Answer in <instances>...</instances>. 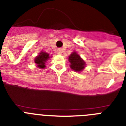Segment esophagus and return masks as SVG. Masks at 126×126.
Here are the masks:
<instances>
[{"label": "esophagus", "instance_id": "obj_1", "mask_svg": "<svg viewBox=\"0 0 126 126\" xmlns=\"http://www.w3.org/2000/svg\"><path fill=\"white\" fill-rule=\"evenodd\" d=\"M57 53H58V54H61V53H62V50H61V48H59L57 50Z\"/></svg>", "mask_w": 126, "mask_h": 126}]
</instances>
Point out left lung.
Wrapping results in <instances>:
<instances>
[{
    "label": "left lung",
    "mask_w": 126,
    "mask_h": 126,
    "mask_svg": "<svg viewBox=\"0 0 126 126\" xmlns=\"http://www.w3.org/2000/svg\"><path fill=\"white\" fill-rule=\"evenodd\" d=\"M68 61L70 63V68L76 72L82 71L85 66V61L76 52H73L69 56Z\"/></svg>",
    "instance_id": "1"
}]
</instances>
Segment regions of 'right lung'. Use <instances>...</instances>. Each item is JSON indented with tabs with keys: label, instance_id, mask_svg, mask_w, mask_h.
<instances>
[{
	"label": "right lung",
	"instance_id": "right-lung-1",
	"mask_svg": "<svg viewBox=\"0 0 126 126\" xmlns=\"http://www.w3.org/2000/svg\"><path fill=\"white\" fill-rule=\"evenodd\" d=\"M50 56L49 54L45 52H41L38 56L35 58L34 61L36 63L37 66L39 68H44L45 67V63L49 60Z\"/></svg>",
	"mask_w": 126,
	"mask_h": 126
}]
</instances>
